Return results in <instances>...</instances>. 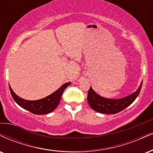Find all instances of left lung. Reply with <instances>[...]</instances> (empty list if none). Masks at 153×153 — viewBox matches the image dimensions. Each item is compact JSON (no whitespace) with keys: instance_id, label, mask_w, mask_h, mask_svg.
<instances>
[{"instance_id":"1","label":"left lung","mask_w":153,"mask_h":153,"mask_svg":"<svg viewBox=\"0 0 153 153\" xmlns=\"http://www.w3.org/2000/svg\"><path fill=\"white\" fill-rule=\"evenodd\" d=\"M142 85L143 82L135 92L128 96L120 99H108L100 96L91 87L88 93V102L92 109L98 113L104 114L117 113L128 108L134 102L141 91Z\"/></svg>"}]
</instances>
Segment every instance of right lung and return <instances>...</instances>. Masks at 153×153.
I'll list each match as a JSON object with an SVG mask.
<instances>
[{
    "label": "right lung",
    "instance_id": "right-lung-1",
    "mask_svg": "<svg viewBox=\"0 0 153 153\" xmlns=\"http://www.w3.org/2000/svg\"><path fill=\"white\" fill-rule=\"evenodd\" d=\"M70 85H71L70 82H66L52 94L37 100H24L14 93L10 85H9V88H10L13 98L18 105L36 115H44V114L51 113L56 109L58 104L60 103L62 93Z\"/></svg>",
    "mask_w": 153,
    "mask_h": 153
}]
</instances>
